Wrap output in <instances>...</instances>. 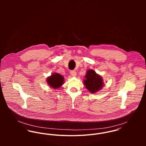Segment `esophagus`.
<instances>
[{
	"instance_id": "1",
	"label": "esophagus",
	"mask_w": 146,
	"mask_h": 146,
	"mask_svg": "<svg viewBox=\"0 0 146 146\" xmlns=\"http://www.w3.org/2000/svg\"><path fill=\"white\" fill-rule=\"evenodd\" d=\"M70 74L72 76H76V72L75 70H71L70 71Z\"/></svg>"
}]
</instances>
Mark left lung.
I'll return each instance as SVG.
<instances>
[{
    "label": "left lung",
    "mask_w": 146,
    "mask_h": 146,
    "mask_svg": "<svg viewBox=\"0 0 146 146\" xmlns=\"http://www.w3.org/2000/svg\"><path fill=\"white\" fill-rule=\"evenodd\" d=\"M84 78V84L91 93H96L102 89L104 86V82L101 76L97 74L92 69L88 70L86 71Z\"/></svg>",
    "instance_id": "left-lung-1"
}]
</instances>
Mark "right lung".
Listing matches in <instances>:
<instances>
[{"instance_id": "obj_1", "label": "right lung", "mask_w": 146, "mask_h": 146, "mask_svg": "<svg viewBox=\"0 0 146 146\" xmlns=\"http://www.w3.org/2000/svg\"><path fill=\"white\" fill-rule=\"evenodd\" d=\"M46 82L50 87L53 89H58L64 83V78L58 73H54L46 79Z\"/></svg>"}]
</instances>
